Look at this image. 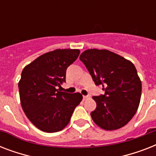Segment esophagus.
<instances>
[{
    "label": "esophagus",
    "instance_id": "1",
    "mask_svg": "<svg viewBox=\"0 0 156 156\" xmlns=\"http://www.w3.org/2000/svg\"><path fill=\"white\" fill-rule=\"evenodd\" d=\"M90 98V95H83V100H87Z\"/></svg>",
    "mask_w": 156,
    "mask_h": 156
}]
</instances>
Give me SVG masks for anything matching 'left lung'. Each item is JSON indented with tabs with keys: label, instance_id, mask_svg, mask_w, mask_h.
<instances>
[{
	"label": "left lung",
	"instance_id": "1",
	"mask_svg": "<svg viewBox=\"0 0 156 156\" xmlns=\"http://www.w3.org/2000/svg\"><path fill=\"white\" fill-rule=\"evenodd\" d=\"M96 85L105 94L94 96L96 108L90 113L98 126L105 130L123 127L138 110L142 83L130 61L107 49H87L79 57Z\"/></svg>",
	"mask_w": 156,
	"mask_h": 156
}]
</instances>
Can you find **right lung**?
I'll list each match as a JSON object with an SVG mask.
<instances>
[{
	"mask_svg": "<svg viewBox=\"0 0 156 156\" xmlns=\"http://www.w3.org/2000/svg\"><path fill=\"white\" fill-rule=\"evenodd\" d=\"M79 53V49H56L43 54L23 69L18 82L21 105L30 122L40 130H62L83 100L80 93L56 89L66 82V69Z\"/></svg>",
	"mask_w": 156,
	"mask_h": 156,
	"instance_id": "add662e5",
	"label": "right lung"
}]
</instances>
